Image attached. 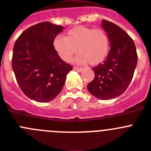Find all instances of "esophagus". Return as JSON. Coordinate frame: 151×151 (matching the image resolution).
Instances as JSON below:
<instances>
[{"instance_id":"esophagus-1","label":"esophagus","mask_w":151,"mask_h":151,"mask_svg":"<svg viewBox=\"0 0 151 151\" xmlns=\"http://www.w3.org/2000/svg\"><path fill=\"white\" fill-rule=\"evenodd\" d=\"M73 70H77L78 72H81L83 70V68H78V67H73Z\"/></svg>"}]
</instances>
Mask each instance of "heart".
Listing matches in <instances>:
<instances>
[{
  "instance_id": "b5f03b06",
  "label": "heart",
  "mask_w": 151,
  "mask_h": 151,
  "mask_svg": "<svg viewBox=\"0 0 151 151\" xmlns=\"http://www.w3.org/2000/svg\"><path fill=\"white\" fill-rule=\"evenodd\" d=\"M53 46L64 61H71L78 48L81 54L75 59L77 63L83 64L89 62L91 65H97L107 58L110 41L104 30L78 26L68 30L66 37L61 35L55 37Z\"/></svg>"
}]
</instances>
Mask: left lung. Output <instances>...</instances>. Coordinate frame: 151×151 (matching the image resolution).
I'll return each instance as SVG.
<instances>
[{
  "label": "left lung",
  "instance_id": "8db88e82",
  "mask_svg": "<svg viewBox=\"0 0 151 151\" xmlns=\"http://www.w3.org/2000/svg\"><path fill=\"white\" fill-rule=\"evenodd\" d=\"M101 27L108 36L111 47L103 64L92 69L95 77L87 90L98 99L111 100L122 94L130 84L137 54L134 40L122 28L104 20Z\"/></svg>",
  "mask_w": 151,
  "mask_h": 151
}]
</instances>
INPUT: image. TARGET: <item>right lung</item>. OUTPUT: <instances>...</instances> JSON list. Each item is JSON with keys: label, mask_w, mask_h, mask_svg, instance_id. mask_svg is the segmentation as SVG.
<instances>
[{"label": "right lung", "mask_w": 151, "mask_h": 151, "mask_svg": "<svg viewBox=\"0 0 151 151\" xmlns=\"http://www.w3.org/2000/svg\"><path fill=\"white\" fill-rule=\"evenodd\" d=\"M63 30L60 25L39 23L24 30L15 42L12 68L19 87L31 100L44 103L54 99L73 69L53 46Z\"/></svg>", "instance_id": "right-lung-1"}]
</instances>
